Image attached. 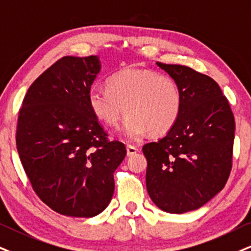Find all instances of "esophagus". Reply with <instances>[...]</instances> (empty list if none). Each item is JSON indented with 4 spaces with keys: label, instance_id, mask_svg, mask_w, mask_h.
Listing matches in <instances>:
<instances>
[{
    "label": "esophagus",
    "instance_id": "obj_1",
    "mask_svg": "<svg viewBox=\"0 0 251 251\" xmlns=\"http://www.w3.org/2000/svg\"><path fill=\"white\" fill-rule=\"evenodd\" d=\"M137 152H138V149L136 147H134V145H128V147H126V154H128V156H134V154Z\"/></svg>",
    "mask_w": 251,
    "mask_h": 251
}]
</instances>
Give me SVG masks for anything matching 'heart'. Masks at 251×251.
<instances>
[{"mask_svg":"<svg viewBox=\"0 0 251 251\" xmlns=\"http://www.w3.org/2000/svg\"><path fill=\"white\" fill-rule=\"evenodd\" d=\"M87 100L94 116L110 128H116L126 113L123 134L130 141L141 140L148 132L166 134L178 121L182 107V95L175 79L135 67L113 74L107 88L93 86Z\"/></svg>","mask_w":251,"mask_h":251,"instance_id":"b5f03b06","label":"heart"}]
</instances>
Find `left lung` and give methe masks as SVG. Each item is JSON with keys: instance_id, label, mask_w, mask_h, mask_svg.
Returning <instances> with one entry per match:
<instances>
[{"instance_id": "1", "label": "left lung", "mask_w": 251, "mask_h": 251, "mask_svg": "<svg viewBox=\"0 0 251 251\" xmlns=\"http://www.w3.org/2000/svg\"><path fill=\"white\" fill-rule=\"evenodd\" d=\"M177 81L182 107L176 125L147 143V190L164 212L181 214L225 187L233 159L235 120L229 102L208 75L181 65L156 63Z\"/></svg>"}]
</instances>
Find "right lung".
<instances>
[{
    "instance_id": "right-lung-1",
    "label": "right lung",
    "mask_w": 251,
    "mask_h": 251,
    "mask_svg": "<svg viewBox=\"0 0 251 251\" xmlns=\"http://www.w3.org/2000/svg\"><path fill=\"white\" fill-rule=\"evenodd\" d=\"M101 71L98 55H67L40 74L18 114L16 145L43 202L59 214L92 218L109 205L114 175L126 150L107 134L88 106Z\"/></svg>"
}]
</instances>
